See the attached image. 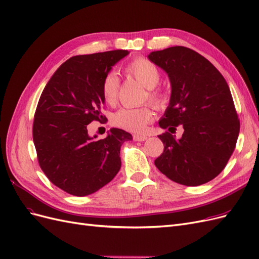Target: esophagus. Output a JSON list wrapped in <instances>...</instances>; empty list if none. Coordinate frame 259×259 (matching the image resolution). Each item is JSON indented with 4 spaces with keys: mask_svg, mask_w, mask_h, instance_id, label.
<instances>
[{
    "mask_svg": "<svg viewBox=\"0 0 259 259\" xmlns=\"http://www.w3.org/2000/svg\"><path fill=\"white\" fill-rule=\"evenodd\" d=\"M133 138H134L135 142H145L148 137L145 135H134L133 136Z\"/></svg>",
    "mask_w": 259,
    "mask_h": 259,
    "instance_id": "1",
    "label": "esophagus"
}]
</instances>
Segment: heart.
Instances as JSON below:
<instances>
[{"instance_id": "1", "label": "heart", "mask_w": 259, "mask_h": 259, "mask_svg": "<svg viewBox=\"0 0 259 259\" xmlns=\"http://www.w3.org/2000/svg\"><path fill=\"white\" fill-rule=\"evenodd\" d=\"M126 72L147 89V97L152 105L161 108L168 101V94L158 88L161 80V73L155 64L146 57H137L130 61ZM119 91V76L114 72H108L101 82V95L107 104H113ZM154 119V112L151 108H122L117 110L111 117V123L114 126L130 132L140 133L147 125Z\"/></svg>"}]
</instances>
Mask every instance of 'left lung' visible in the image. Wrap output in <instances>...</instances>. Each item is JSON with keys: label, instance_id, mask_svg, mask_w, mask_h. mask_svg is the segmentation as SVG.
I'll list each match as a JSON object with an SVG mask.
<instances>
[{"label": "left lung", "instance_id": "obj_1", "mask_svg": "<svg viewBox=\"0 0 259 259\" xmlns=\"http://www.w3.org/2000/svg\"><path fill=\"white\" fill-rule=\"evenodd\" d=\"M148 58L169 77V105L159 125L164 151L154 164L162 174L185 186H200L225 168L236 148L240 121L222 73L199 53L173 46ZM182 124L180 140L171 135Z\"/></svg>", "mask_w": 259, "mask_h": 259}]
</instances>
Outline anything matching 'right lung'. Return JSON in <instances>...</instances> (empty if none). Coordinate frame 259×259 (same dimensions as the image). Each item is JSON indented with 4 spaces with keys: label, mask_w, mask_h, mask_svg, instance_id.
I'll use <instances>...</instances> for the list:
<instances>
[{
    "label": "right lung",
    "mask_w": 259,
    "mask_h": 259,
    "mask_svg": "<svg viewBox=\"0 0 259 259\" xmlns=\"http://www.w3.org/2000/svg\"><path fill=\"white\" fill-rule=\"evenodd\" d=\"M127 54L116 50L73 56L42 92L32 130L37 161L46 177L69 194L96 192L121 168V146L132 135L111 128L106 138L96 139L88 134V125L106 120L101 82Z\"/></svg>",
    "instance_id": "1"
}]
</instances>
